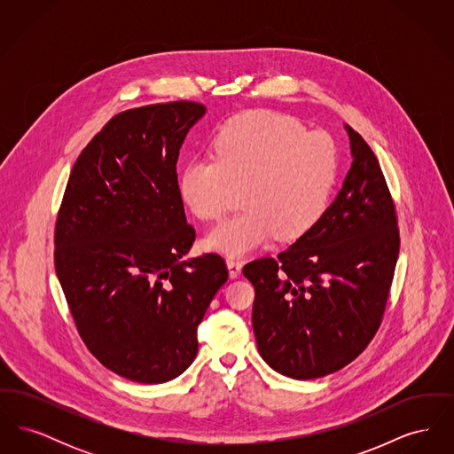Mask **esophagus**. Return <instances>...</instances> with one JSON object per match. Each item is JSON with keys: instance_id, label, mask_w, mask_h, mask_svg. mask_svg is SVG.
I'll return each instance as SVG.
<instances>
[{"instance_id": "1", "label": "esophagus", "mask_w": 454, "mask_h": 454, "mask_svg": "<svg viewBox=\"0 0 454 454\" xmlns=\"http://www.w3.org/2000/svg\"><path fill=\"white\" fill-rule=\"evenodd\" d=\"M226 263H228L230 278H231V279H235V278H238V276L241 274V267H243V262H241V260L230 257V259L226 260Z\"/></svg>"}]
</instances>
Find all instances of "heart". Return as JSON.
Returning a JSON list of instances; mask_svg holds the SVG:
<instances>
[{
    "label": "heart",
    "mask_w": 454,
    "mask_h": 454,
    "mask_svg": "<svg viewBox=\"0 0 454 454\" xmlns=\"http://www.w3.org/2000/svg\"><path fill=\"white\" fill-rule=\"evenodd\" d=\"M213 160L180 173V195L200 221H219L241 191V215L211 231L207 247L247 254L270 238L296 241L322 221L339 175L335 143L272 110L226 119L211 137Z\"/></svg>",
    "instance_id": "heart-1"
}]
</instances>
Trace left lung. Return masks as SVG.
<instances>
[{
    "instance_id": "left-lung-1",
    "label": "left lung",
    "mask_w": 454,
    "mask_h": 454,
    "mask_svg": "<svg viewBox=\"0 0 454 454\" xmlns=\"http://www.w3.org/2000/svg\"><path fill=\"white\" fill-rule=\"evenodd\" d=\"M352 167L322 221L278 259L243 267L255 287L252 324L263 361L294 380L352 363L387 309L400 252L395 200L376 154L347 126Z\"/></svg>"
}]
</instances>
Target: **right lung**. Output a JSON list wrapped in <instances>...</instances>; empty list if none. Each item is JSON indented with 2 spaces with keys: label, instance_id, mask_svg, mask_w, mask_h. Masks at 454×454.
Returning <instances> with one entry per match:
<instances>
[{
  "label": "right lung",
  "instance_id": "add662e5",
  "mask_svg": "<svg viewBox=\"0 0 454 454\" xmlns=\"http://www.w3.org/2000/svg\"><path fill=\"white\" fill-rule=\"evenodd\" d=\"M206 107L178 100L114 115L76 158L54 228V267L88 350L136 383L192 364L197 326L228 281L195 239L176 180L185 134Z\"/></svg>",
  "mask_w": 454,
  "mask_h": 454
}]
</instances>
